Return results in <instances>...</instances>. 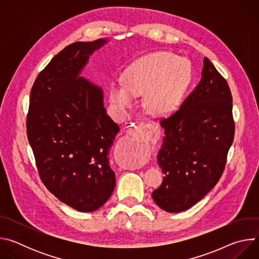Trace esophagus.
Returning a JSON list of instances; mask_svg holds the SVG:
<instances>
[{"label": "esophagus", "mask_w": 259, "mask_h": 259, "mask_svg": "<svg viewBox=\"0 0 259 259\" xmlns=\"http://www.w3.org/2000/svg\"><path fill=\"white\" fill-rule=\"evenodd\" d=\"M129 136L136 138V139H143L146 141L154 140L158 137L159 130L158 126L153 123H140L133 128H130L128 131Z\"/></svg>", "instance_id": "34e87169"}]
</instances>
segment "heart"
I'll list each match as a JSON object with an SVG mask.
<instances>
[{
	"instance_id": "b5f03b06",
	"label": "heart",
	"mask_w": 259,
	"mask_h": 259,
	"mask_svg": "<svg viewBox=\"0 0 259 259\" xmlns=\"http://www.w3.org/2000/svg\"><path fill=\"white\" fill-rule=\"evenodd\" d=\"M191 81V65L173 53L158 51L140 56L125 70L124 82L110 85V101L120 112L144 95V106L156 116H167L180 105Z\"/></svg>"
}]
</instances>
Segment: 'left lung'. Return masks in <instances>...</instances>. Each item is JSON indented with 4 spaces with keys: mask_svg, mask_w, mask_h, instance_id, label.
Masks as SVG:
<instances>
[{
    "mask_svg": "<svg viewBox=\"0 0 259 259\" xmlns=\"http://www.w3.org/2000/svg\"><path fill=\"white\" fill-rule=\"evenodd\" d=\"M232 110L226 79L205 57L199 85L177 112L161 121L165 136L157 159L165 176L152 194L161 209L187 210L215 187L234 140Z\"/></svg>",
    "mask_w": 259,
    "mask_h": 259,
    "instance_id": "left-lung-1",
    "label": "left lung"
}]
</instances>
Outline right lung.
Segmentation results:
<instances>
[{"instance_id":"obj_1","label":"right lung","mask_w":259,"mask_h":259,"mask_svg":"<svg viewBox=\"0 0 259 259\" xmlns=\"http://www.w3.org/2000/svg\"><path fill=\"white\" fill-rule=\"evenodd\" d=\"M107 42L68 45L30 91L26 130L40 177L59 201L80 212L100 208L116 187L108 156L120 127L106 114L101 87L80 76Z\"/></svg>"}]
</instances>
